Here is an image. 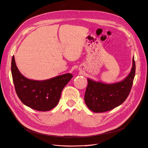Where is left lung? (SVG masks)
Masks as SVG:
<instances>
[{
  "instance_id": "1",
  "label": "left lung",
  "mask_w": 148,
  "mask_h": 148,
  "mask_svg": "<svg viewBox=\"0 0 148 148\" xmlns=\"http://www.w3.org/2000/svg\"><path fill=\"white\" fill-rule=\"evenodd\" d=\"M130 73L122 81L107 84L87 78L84 101L88 108L95 113L111 110L122 104L128 97L135 75L134 57Z\"/></svg>"
}]
</instances>
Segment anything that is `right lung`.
Returning <instances> with one entry per match:
<instances>
[{"label": "right lung", "instance_id": "add662e5", "mask_svg": "<svg viewBox=\"0 0 148 148\" xmlns=\"http://www.w3.org/2000/svg\"><path fill=\"white\" fill-rule=\"evenodd\" d=\"M11 71L15 91L21 101L26 106L46 112L58 104L61 92L73 75L66 73L45 80H33L24 77L19 71L13 56Z\"/></svg>", "mask_w": 148, "mask_h": 148}]
</instances>
